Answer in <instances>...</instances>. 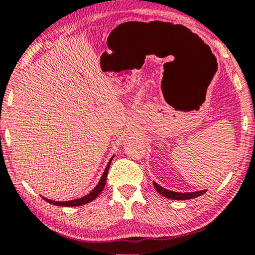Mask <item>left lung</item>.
Wrapping results in <instances>:
<instances>
[{"label": "left lung", "mask_w": 255, "mask_h": 255, "mask_svg": "<svg viewBox=\"0 0 255 255\" xmlns=\"http://www.w3.org/2000/svg\"><path fill=\"white\" fill-rule=\"evenodd\" d=\"M154 188L156 189V191L165 198H170V199L174 200H188V199H193V198H197L207 191V190H202V191H195V192H174L170 191V190L164 189L161 185L157 184L156 182H153Z\"/></svg>", "instance_id": "obj_1"}]
</instances>
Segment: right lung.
<instances>
[{
    "instance_id": "1",
    "label": "right lung",
    "mask_w": 255,
    "mask_h": 255,
    "mask_svg": "<svg viewBox=\"0 0 255 255\" xmlns=\"http://www.w3.org/2000/svg\"><path fill=\"white\" fill-rule=\"evenodd\" d=\"M112 158L114 156L111 157V159L109 161V163L107 164L106 166V170L103 172V174L101 176L100 181H99V183L96 188H94L91 192L89 193V195H86L82 198H79V199H74V200H70V201H54V200H49L47 199V198H44V199L49 202L51 205H55V206H62V207H75V206H82V205H85L88 204V202H91L92 200L96 199V198L100 195L102 192L103 188H105L106 185V181H107V175H108V170H109V166H110V163L112 161Z\"/></svg>"
}]
</instances>
